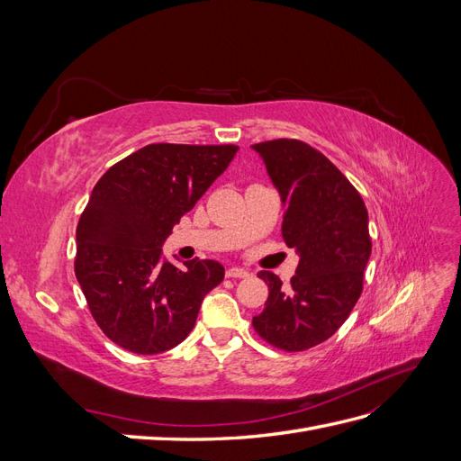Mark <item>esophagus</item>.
Instances as JSON below:
<instances>
[{
	"label": "esophagus",
	"instance_id": "obj_1",
	"mask_svg": "<svg viewBox=\"0 0 461 461\" xmlns=\"http://www.w3.org/2000/svg\"><path fill=\"white\" fill-rule=\"evenodd\" d=\"M227 276L229 278H246V276H249V271L240 269V267H230V269H227Z\"/></svg>",
	"mask_w": 461,
	"mask_h": 461
}]
</instances>
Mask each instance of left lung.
I'll return each instance as SVG.
<instances>
[{
    "mask_svg": "<svg viewBox=\"0 0 461 461\" xmlns=\"http://www.w3.org/2000/svg\"><path fill=\"white\" fill-rule=\"evenodd\" d=\"M285 207L283 239L300 263L290 286L258 273L269 298L252 319L259 337L285 352H303L330 339L364 290L371 256L367 207L323 153L292 138L252 146Z\"/></svg>",
    "mask_w": 461,
    "mask_h": 461,
    "instance_id": "8db88e82",
    "label": "left lung"
}]
</instances>
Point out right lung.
I'll use <instances>...</instances> for the list:
<instances>
[{
  "label": "right lung",
  "mask_w": 461,
  "mask_h": 461,
  "mask_svg": "<svg viewBox=\"0 0 461 461\" xmlns=\"http://www.w3.org/2000/svg\"><path fill=\"white\" fill-rule=\"evenodd\" d=\"M239 146L149 144L97 180L77 227L75 275L109 340L151 356L183 342L209 290L225 276L213 259H161L185 213L227 169Z\"/></svg>",
  "instance_id": "right-lung-1"
}]
</instances>
